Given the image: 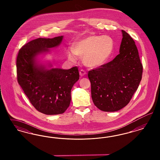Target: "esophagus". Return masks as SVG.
I'll return each instance as SVG.
<instances>
[{"instance_id": "1", "label": "esophagus", "mask_w": 160, "mask_h": 160, "mask_svg": "<svg viewBox=\"0 0 160 160\" xmlns=\"http://www.w3.org/2000/svg\"><path fill=\"white\" fill-rule=\"evenodd\" d=\"M79 73H80V75L81 76H84V75H86V74H87V73H86L84 70H82V69L80 70V71Z\"/></svg>"}]
</instances>
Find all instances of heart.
Returning <instances> with one entry per match:
<instances>
[{
	"mask_svg": "<svg viewBox=\"0 0 160 160\" xmlns=\"http://www.w3.org/2000/svg\"><path fill=\"white\" fill-rule=\"evenodd\" d=\"M114 49V42L111 37L91 35L74 44V48L68 50V58L72 62H76L78 56L83 58L87 66L98 68L110 59Z\"/></svg>",
	"mask_w": 160,
	"mask_h": 160,
	"instance_id": "obj_1",
	"label": "heart"
}]
</instances>
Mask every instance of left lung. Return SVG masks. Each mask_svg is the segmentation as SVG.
<instances>
[{"instance_id":"left-lung-1","label":"left lung","mask_w":160,"mask_h":160,"mask_svg":"<svg viewBox=\"0 0 160 160\" xmlns=\"http://www.w3.org/2000/svg\"><path fill=\"white\" fill-rule=\"evenodd\" d=\"M120 54L112 61L88 72L92 102L103 112L126 106L140 84L142 64L135 42L124 30Z\"/></svg>"}]
</instances>
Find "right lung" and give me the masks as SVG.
<instances>
[{"label": "right lung", "mask_w": 160, "mask_h": 160, "mask_svg": "<svg viewBox=\"0 0 160 160\" xmlns=\"http://www.w3.org/2000/svg\"><path fill=\"white\" fill-rule=\"evenodd\" d=\"M63 38L61 36L32 40L20 49L16 60L18 83L34 108L47 115L63 114L68 109L72 88L80 77L77 66L68 70L46 69L36 63L38 55L58 46Z\"/></svg>", "instance_id": "add662e5"}]
</instances>
